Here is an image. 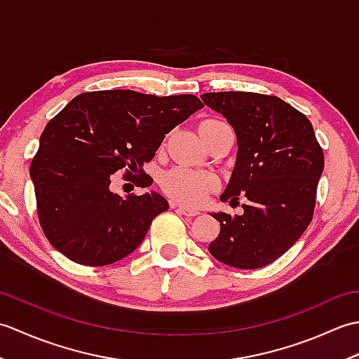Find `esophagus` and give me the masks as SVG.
<instances>
[{
    "instance_id": "1",
    "label": "esophagus",
    "mask_w": 359,
    "mask_h": 359,
    "mask_svg": "<svg viewBox=\"0 0 359 359\" xmlns=\"http://www.w3.org/2000/svg\"><path fill=\"white\" fill-rule=\"evenodd\" d=\"M175 208H177L182 215L184 216H188V217H194V216H197L199 215V210H196V208H189V207H187V205H174Z\"/></svg>"
}]
</instances>
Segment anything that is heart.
Wrapping results in <instances>:
<instances>
[{
    "label": "heart",
    "instance_id": "heart-1",
    "mask_svg": "<svg viewBox=\"0 0 359 359\" xmlns=\"http://www.w3.org/2000/svg\"><path fill=\"white\" fill-rule=\"evenodd\" d=\"M226 128L230 126L224 120L208 118L201 123V134L203 139H207L208 135L222 131V129ZM216 187L217 180L212 175L184 170V168L170 171L162 179V188L168 196L189 205L202 203L212 189H216Z\"/></svg>",
    "mask_w": 359,
    "mask_h": 359
}]
</instances>
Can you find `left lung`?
<instances>
[{
  "label": "left lung",
  "mask_w": 359,
  "mask_h": 359,
  "mask_svg": "<svg viewBox=\"0 0 359 359\" xmlns=\"http://www.w3.org/2000/svg\"><path fill=\"white\" fill-rule=\"evenodd\" d=\"M201 98L238 137L236 166L220 201H243L241 216L211 215L220 231L208 250L236 269H261L292 248L313 219L323 148L310 120L279 97L230 90Z\"/></svg>",
  "instance_id": "1"
}]
</instances>
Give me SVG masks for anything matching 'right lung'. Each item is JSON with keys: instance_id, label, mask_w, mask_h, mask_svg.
Here are the masks:
<instances>
[{"instance_id": "add662e5", "label": "right lung", "mask_w": 359, "mask_h": 359, "mask_svg": "<svg viewBox=\"0 0 359 359\" xmlns=\"http://www.w3.org/2000/svg\"><path fill=\"white\" fill-rule=\"evenodd\" d=\"M202 108L191 94L157 97L129 89L72 98L46 125L30 163L38 220L50 245L89 266L131 255L168 202L154 191L112 193V174L143 175V163L165 135ZM151 184L144 180L142 188Z\"/></svg>"}]
</instances>
